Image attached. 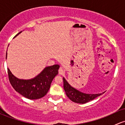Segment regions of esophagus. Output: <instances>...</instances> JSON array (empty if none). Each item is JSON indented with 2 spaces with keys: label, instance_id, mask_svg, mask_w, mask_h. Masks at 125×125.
<instances>
[{
  "label": "esophagus",
  "instance_id": "34e87169",
  "mask_svg": "<svg viewBox=\"0 0 125 125\" xmlns=\"http://www.w3.org/2000/svg\"><path fill=\"white\" fill-rule=\"evenodd\" d=\"M64 73H65V71L63 70V69L62 68L60 67L59 70V74H60V75H63Z\"/></svg>",
  "mask_w": 125,
  "mask_h": 125
}]
</instances>
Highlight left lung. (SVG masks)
<instances>
[{"instance_id": "left-lung-1", "label": "left lung", "mask_w": 125, "mask_h": 125, "mask_svg": "<svg viewBox=\"0 0 125 125\" xmlns=\"http://www.w3.org/2000/svg\"><path fill=\"white\" fill-rule=\"evenodd\" d=\"M63 80L64 90L66 93V95L71 101L75 102V103L83 104V103H87V102L93 100L104 93H102L95 94H85V93H82L72 87L65 80V78H63Z\"/></svg>"}]
</instances>
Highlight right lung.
<instances>
[{
	"label": "right lung",
	"instance_id": "add662e5",
	"mask_svg": "<svg viewBox=\"0 0 125 125\" xmlns=\"http://www.w3.org/2000/svg\"><path fill=\"white\" fill-rule=\"evenodd\" d=\"M21 32H19L15 37ZM7 57V53L6 54V59ZM59 68V65L47 66L36 77L30 80L18 79L11 73L8 68L7 70L9 80L14 89L25 97L34 100L40 99L47 94L52 80L58 74Z\"/></svg>",
	"mask_w": 125,
	"mask_h": 125
}]
</instances>
